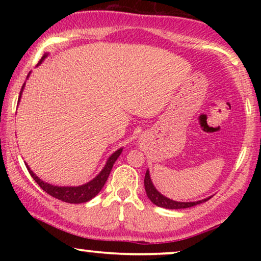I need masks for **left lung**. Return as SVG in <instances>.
I'll list each match as a JSON object with an SVG mask.
<instances>
[{
  "label": "left lung",
  "mask_w": 261,
  "mask_h": 261,
  "mask_svg": "<svg viewBox=\"0 0 261 261\" xmlns=\"http://www.w3.org/2000/svg\"><path fill=\"white\" fill-rule=\"evenodd\" d=\"M144 183H145V190H146V195H147V197L151 199V202L153 203V204L158 205V206H160V208L185 209V208H190V206L201 204V203H204L208 201V199L212 198V196H209V197L201 199V201H196V202H177V201H173V199L167 198L166 196L160 194V192L155 189L154 185H153L148 170L146 171Z\"/></svg>",
  "instance_id": "8db88e82"
}]
</instances>
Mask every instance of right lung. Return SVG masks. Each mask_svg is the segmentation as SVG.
Masks as SVG:
<instances>
[{
    "label": "right lung",
    "mask_w": 261,
    "mask_h": 261,
    "mask_svg": "<svg viewBox=\"0 0 261 261\" xmlns=\"http://www.w3.org/2000/svg\"><path fill=\"white\" fill-rule=\"evenodd\" d=\"M47 56H48V53H45V55L42 56V58L40 59V62H39V64H41L42 62H44L45 58ZM30 73H28L27 78L30 77ZM24 84L26 83H23L22 88H21L19 102H20L21 95H22V91L24 89ZM122 149H123L122 147L119 148L117 151L114 152L113 154L109 156L108 160H107L105 167H103L101 172H99L97 176L94 178V179H91L90 181H88V183H85L83 185H78V187H58V185L48 184L42 179H40V178H39L37 174H35L33 171L30 169V166H28L27 164H26V166H27L28 172H30L32 178H33V179L39 184V187H40L44 191L47 192L48 195H51L52 197L58 198V199H60V201L66 202V203H85V202L90 201V199L94 198L95 196L102 190V188L105 187L106 181L109 177L110 171H112V169H113L114 163L116 162V159L119 158L121 153H122Z\"/></svg>",
    "instance_id": "add662e5"
}]
</instances>
